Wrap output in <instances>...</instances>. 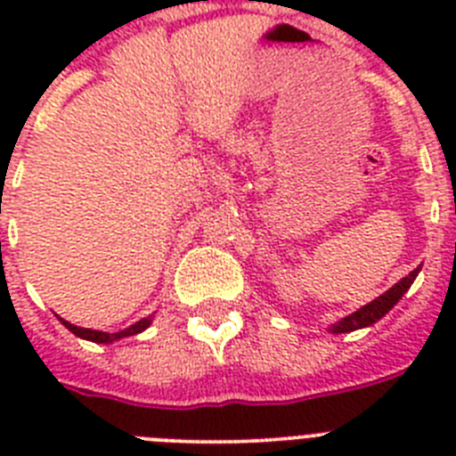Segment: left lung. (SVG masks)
<instances>
[{"label":"left lung","instance_id":"obj_1","mask_svg":"<svg viewBox=\"0 0 456 456\" xmlns=\"http://www.w3.org/2000/svg\"><path fill=\"white\" fill-rule=\"evenodd\" d=\"M418 272H420V269H413L409 276L402 278L400 283H395L388 292L381 294V297H379V299H374L372 304L363 305V308H358L356 313H352L349 317H345V320L338 322V324L333 326V333L356 331V329H363V326H370V324H374L377 320H381V317H384L386 313H388V310L393 308V305L397 304L402 297H404V292L411 288V283L416 281Z\"/></svg>","mask_w":456,"mask_h":456}]
</instances>
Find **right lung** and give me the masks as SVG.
Returning <instances> with one entry per match:
<instances>
[{
	"label": "right lung",
	"instance_id": "1",
	"mask_svg": "<svg viewBox=\"0 0 456 456\" xmlns=\"http://www.w3.org/2000/svg\"><path fill=\"white\" fill-rule=\"evenodd\" d=\"M148 324H151V320H148V317H146V320L136 322V324H132L130 329H125V331L104 333V331H91V329H82V326H75V324H70V322H63V326H66V329H70V331L75 333V336L84 338V340H91V342H102V345H107V342L120 340V338L134 336V333H141V331H143V329H148Z\"/></svg>",
	"mask_w": 456,
	"mask_h": 456
}]
</instances>
